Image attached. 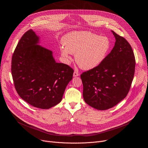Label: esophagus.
I'll list each match as a JSON object with an SVG mask.
<instances>
[{"mask_svg":"<svg viewBox=\"0 0 148 148\" xmlns=\"http://www.w3.org/2000/svg\"><path fill=\"white\" fill-rule=\"evenodd\" d=\"M79 74L78 73V72H77V71H74V74H73L74 77H77V76H79Z\"/></svg>","mask_w":148,"mask_h":148,"instance_id":"34e87169","label":"esophagus"}]
</instances>
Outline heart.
Instances as JSON below:
<instances>
[{
    "label": "heart",
    "mask_w": 148,
    "mask_h": 148,
    "mask_svg": "<svg viewBox=\"0 0 148 148\" xmlns=\"http://www.w3.org/2000/svg\"><path fill=\"white\" fill-rule=\"evenodd\" d=\"M61 54L69 63L75 54V60L82 69L91 70L97 67L107 57L110 47L109 38L90 32H73L63 39Z\"/></svg>",
    "instance_id": "1"
}]
</instances>
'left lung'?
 Here are the masks:
<instances>
[{
	"mask_svg": "<svg viewBox=\"0 0 148 148\" xmlns=\"http://www.w3.org/2000/svg\"><path fill=\"white\" fill-rule=\"evenodd\" d=\"M112 32L116 41L111 53L97 67L81 75L84 99L98 110L111 108L123 99L135 74V58L131 45Z\"/></svg>",
	"mask_w": 148,
	"mask_h": 148,
	"instance_id": "obj_1",
	"label": "left lung"
}]
</instances>
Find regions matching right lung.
Returning <instances> with one entry per match:
<instances>
[{
  "mask_svg": "<svg viewBox=\"0 0 148 148\" xmlns=\"http://www.w3.org/2000/svg\"><path fill=\"white\" fill-rule=\"evenodd\" d=\"M32 29L20 38L12 59V75L19 96L32 106L49 109L62 100L74 70L56 62L53 52L39 45Z\"/></svg>",
  "mask_w": 148,
  "mask_h": 148,
  "instance_id": "obj_1",
  "label": "right lung"
}]
</instances>
